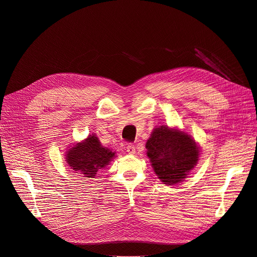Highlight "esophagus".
Returning a JSON list of instances; mask_svg holds the SVG:
<instances>
[{
    "label": "esophagus",
    "mask_w": 257,
    "mask_h": 257,
    "mask_svg": "<svg viewBox=\"0 0 257 257\" xmlns=\"http://www.w3.org/2000/svg\"><path fill=\"white\" fill-rule=\"evenodd\" d=\"M126 152L129 154V155H135V146L132 145V144H128L127 148H126Z\"/></svg>",
    "instance_id": "obj_1"
}]
</instances>
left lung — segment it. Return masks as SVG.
I'll use <instances>...</instances> for the list:
<instances>
[{
  "mask_svg": "<svg viewBox=\"0 0 257 257\" xmlns=\"http://www.w3.org/2000/svg\"><path fill=\"white\" fill-rule=\"evenodd\" d=\"M145 149L155 173L168 186L184 181L200 156V148L191 135L166 125L153 130Z\"/></svg>",
  "mask_w": 257,
  "mask_h": 257,
  "instance_id": "8db88e82",
  "label": "left lung"
}]
</instances>
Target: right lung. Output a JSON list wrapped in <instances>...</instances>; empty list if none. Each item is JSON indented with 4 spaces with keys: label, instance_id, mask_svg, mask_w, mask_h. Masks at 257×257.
Listing matches in <instances>:
<instances>
[{
    "label": "right lung",
    "instance_id": "add662e5",
    "mask_svg": "<svg viewBox=\"0 0 257 257\" xmlns=\"http://www.w3.org/2000/svg\"><path fill=\"white\" fill-rule=\"evenodd\" d=\"M116 157V153L102 146L98 137L92 133L69 148L65 154V161L76 174L88 179L95 178L97 172Z\"/></svg>",
    "mask_w": 257,
    "mask_h": 257
}]
</instances>
